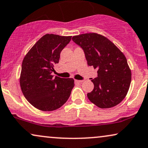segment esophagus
<instances>
[{"label": "esophagus", "instance_id": "esophagus-1", "mask_svg": "<svg viewBox=\"0 0 148 148\" xmlns=\"http://www.w3.org/2000/svg\"><path fill=\"white\" fill-rule=\"evenodd\" d=\"M75 82H77V83H82V82H84V80H77V79H75Z\"/></svg>", "mask_w": 148, "mask_h": 148}]
</instances>
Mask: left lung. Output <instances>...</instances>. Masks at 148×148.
Instances as JSON below:
<instances>
[{
	"label": "left lung",
	"mask_w": 148,
	"mask_h": 148,
	"mask_svg": "<svg viewBox=\"0 0 148 148\" xmlns=\"http://www.w3.org/2000/svg\"><path fill=\"white\" fill-rule=\"evenodd\" d=\"M83 49L88 66L97 69V77L92 79L93 90L88 99L102 109L118 105L125 98L131 82V71L124 53L105 36L86 33L73 36Z\"/></svg>",
	"instance_id": "8db88e82"
}]
</instances>
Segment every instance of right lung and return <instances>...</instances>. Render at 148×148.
Listing matches in <instances>:
<instances>
[{
	"label": "right lung",
	"mask_w": 148,
	"mask_h": 148,
	"mask_svg": "<svg viewBox=\"0 0 148 148\" xmlns=\"http://www.w3.org/2000/svg\"><path fill=\"white\" fill-rule=\"evenodd\" d=\"M71 36L47 34L42 36L25 56L20 84L26 100L35 108L51 112L62 107L69 98L74 79L51 75L58 63L61 51Z\"/></svg>",
	"instance_id": "right-lung-1"
}]
</instances>
